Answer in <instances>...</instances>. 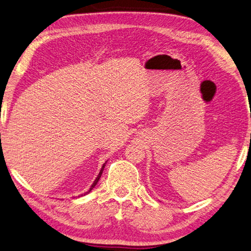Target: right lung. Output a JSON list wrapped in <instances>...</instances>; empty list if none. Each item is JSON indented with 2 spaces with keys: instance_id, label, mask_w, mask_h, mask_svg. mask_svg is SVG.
Masks as SVG:
<instances>
[{
  "instance_id": "1",
  "label": "right lung",
  "mask_w": 251,
  "mask_h": 251,
  "mask_svg": "<svg viewBox=\"0 0 251 251\" xmlns=\"http://www.w3.org/2000/svg\"><path fill=\"white\" fill-rule=\"evenodd\" d=\"M104 168H105V163L103 164V166H102V169H101V171H100V173H99V175H98V177L96 178V180H94V182L92 183V186L90 187V190H89L88 192H86L85 194H87V193H89V192H90V191L92 190V189H93L94 187H96V186H97V183H98L99 179H100V178H101V175H102V173H103V170H104ZM85 194H83V196H85ZM81 197H82V194H81Z\"/></svg>"
}]
</instances>
